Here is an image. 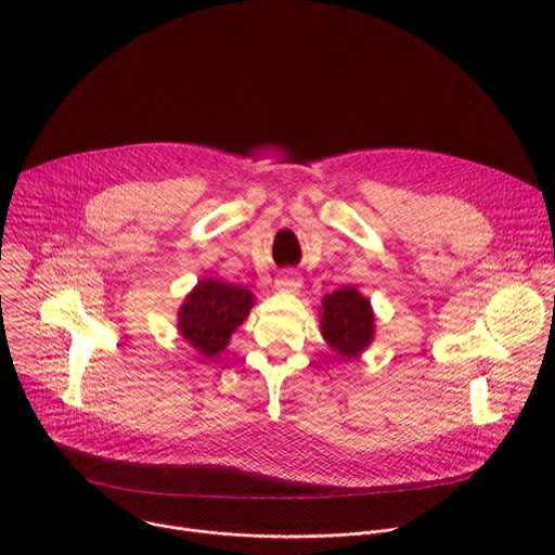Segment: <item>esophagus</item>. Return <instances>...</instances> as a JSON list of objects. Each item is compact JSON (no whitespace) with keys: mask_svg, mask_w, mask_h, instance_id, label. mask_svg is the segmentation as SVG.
<instances>
[{"mask_svg":"<svg viewBox=\"0 0 555 555\" xmlns=\"http://www.w3.org/2000/svg\"><path fill=\"white\" fill-rule=\"evenodd\" d=\"M300 285H302V281L294 270H283L274 281V287L279 292H296Z\"/></svg>","mask_w":555,"mask_h":555,"instance_id":"esophagus-1","label":"esophagus"}]
</instances>
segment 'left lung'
I'll return each instance as SVG.
<instances>
[{
	"label": "left lung",
	"instance_id": "left-lung-1",
	"mask_svg": "<svg viewBox=\"0 0 555 555\" xmlns=\"http://www.w3.org/2000/svg\"><path fill=\"white\" fill-rule=\"evenodd\" d=\"M321 330L330 347L343 358H353L373 340V311L356 287H343L323 300Z\"/></svg>",
	"mask_w": 555,
	"mask_h": 555
}]
</instances>
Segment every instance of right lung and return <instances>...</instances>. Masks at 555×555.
<instances>
[{
  "label": "right lung",
  "mask_w": 555,
  "mask_h": 555,
  "mask_svg": "<svg viewBox=\"0 0 555 555\" xmlns=\"http://www.w3.org/2000/svg\"><path fill=\"white\" fill-rule=\"evenodd\" d=\"M253 298V292L240 285L215 279L199 281L180 307V334L199 353L212 358L228 345L230 334L246 321L255 305Z\"/></svg>",
  "instance_id": "obj_1"
}]
</instances>
